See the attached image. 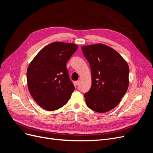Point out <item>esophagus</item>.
Returning a JSON list of instances; mask_svg holds the SVG:
<instances>
[{
	"instance_id": "obj_1",
	"label": "esophagus",
	"mask_w": 153,
	"mask_h": 153,
	"mask_svg": "<svg viewBox=\"0 0 153 153\" xmlns=\"http://www.w3.org/2000/svg\"><path fill=\"white\" fill-rule=\"evenodd\" d=\"M78 84H79V82H78V81H75V82H74V85H78Z\"/></svg>"
}]
</instances>
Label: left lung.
Here are the masks:
<instances>
[{
  "mask_svg": "<svg viewBox=\"0 0 153 153\" xmlns=\"http://www.w3.org/2000/svg\"><path fill=\"white\" fill-rule=\"evenodd\" d=\"M82 50L92 75L91 87L84 95L87 106L99 113L108 112L127 91L129 66L121 55L105 45L83 46Z\"/></svg>",
  "mask_w": 153,
  "mask_h": 153,
  "instance_id": "obj_1",
  "label": "left lung"
}]
</instances>
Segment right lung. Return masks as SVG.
I'll use <instances>...</instances> for the list:
<instances>
[{
  "instance_id": "add662e5",
  "label": "right lung",
  "mask_w": 153,
  "mask_h": 153,
  "mask_svg": "<svg viewBox=\"0 0 153 153\" xmlns=\"http://www.w3.org/2000/svg\"><path fill=\"white\" fill-rule=\"evenodd\" d=\"M73 43L53 42L36 55L27 71L29 91L39 106L46 110L65 105L75 89L66 62L76 52Z\"/></svg>"
}]
</instances>
